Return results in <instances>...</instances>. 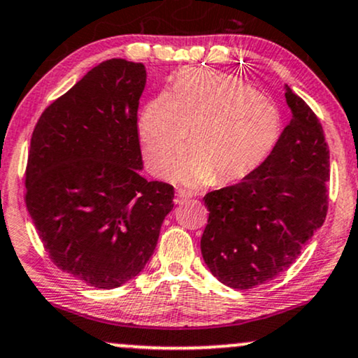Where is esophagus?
Returning a JSON list of instances; mask_svg holds the SVG:
<instances>
[{
    "label": "esophagus",
    "mask_w": 358,
    "mask_h": 358,
    "mask_svg": "<svg viewBox=\"0 0 358 358\" xmlns=\"http://www.w3.org/2000/svg\"><path fill=\"white\" fill-rule=\"evenodd\" d=\"M189 200V194L183 193V192H178L175 194V205H185Z\"/></svg>",
    "instance_id": "obj_1"
}]
</instances>
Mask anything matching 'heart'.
<instances>
[{"mask_svg":"<svg viewBox=\"0 0 358 358\" xmlns=\"http://www.w3.org/2000/svg\"><path fill=\"white\" fill-rule=\"evenodd\" d=\"M282 127L278 103L241 79L185 69L169 94H158L143 107L138 138L148 170L162 178L171 173L188 138L192 150L176 165L175 182L198 188L213 180L238 182L259 169L278 145Z\"/></svg>","mask_w":358,"mask_h":358,"instance_id":"heart-1","label":"heart"}]
</instances>
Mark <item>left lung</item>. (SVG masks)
Here are the masks:
<instances>
[{
    "instance_id": "obj_1",
    "label": "left lung",
    "mask_w": 358,
    "mask_h": 358,
    "mask_svg": "<svg viewBox=\"0 0 358 358\" xmlns=\"http://www.w3.org/2000/svg\"><path fill=\"white\" fill-rule=\"evenodd\" d=\"M291 120L259 169L205 194L210 210L201 255L211 274L251 289L284 273L327 215L329 145L310 107L289 85Z\"/></svg>"
}]
</instances>
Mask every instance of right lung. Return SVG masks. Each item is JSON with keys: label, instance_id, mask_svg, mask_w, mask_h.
Returning a JSON list of instances; mask_svg holds the SVG:
<instances>
[{"label": "right lung", "instance_id": "1", "mask_svg": "<svg viewBox=\"0 0 358 358\" xmlns=\"http://www.w3.org/2000/svg\"><path fill=\"white\" fill-rule=\"evenodd\" d=\"M145 66L108 59L54 101L34 127L26 208L54 264L115 289L155 251L173 187L147 182L137 112Z\"/></svg>", "mask_w": 358, "mask_h": 358}]
</instances>
